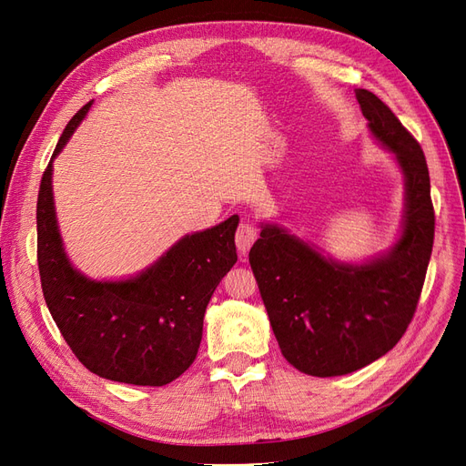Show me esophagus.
Here are the masks:
<instances>
[{
    "label": "esophagus",
    "instance_id": "1",
    "mask_svg": "<svg viewBox=\"0 0 466 466\" xmlns=\"http://www.w3.org/2000/svg\"><path fill=\"white\" fill-rule=\"evenodd\" d=\"M257 238H258V231L255 229V225L248 221H241V225H238L235 233V245L238 252H241V255H247L248 248L255 245Z\"/></svg>",
    "mask_w": 466,
    "mask_h": 466
}]
</instances>
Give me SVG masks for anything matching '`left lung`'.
<instances>
[{
	"mask_svg": "<svg viewBox=\"0 0 466 466\" xmlns=\"http://www.w3.org/2000/svg\"><path fill=\"white\" fill-rule=\"evenodd\" d=\"M356 98L371 136L404 177L397 243L365 262H340L276 223H260L248 252L281 354L313 377L358 371L397 346L414 317L433 247L424 151L377 95L356 89Z\"/></svg>",
	"mask_w": 466,
	"mask_h": 466,
	"instance_id": "1",
	"label": "left lung"
}]
</instances>
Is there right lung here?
I'll list each match as a JSON object with an SVG mask.
<instances>
[{
  "mask_svg": "<svg viewBox=\"0 0 466 466\" xmlns=\"http://www.w3.org/2000/svg\"><path fill=\"white\" fill-rule=\"evenodd\" d=\"M93 103L69 120L40 180L38 270L48 311L67 346L103 379L163 387L198 354L206 307L237 262L238 216L185 235L146 270L126 279H93L69 262L58 229L52 163Z\"/></svg>",
  "mask_w": 466,
  "mask_h": 466,
  "instance_id": "right-lung-1",
  "label": "right lung"
}]
</instances>
